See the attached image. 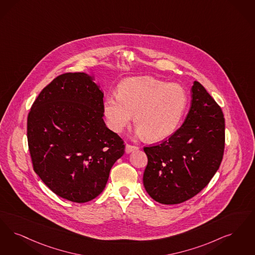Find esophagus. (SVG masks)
I'll return each mask as SVG.
<instances>
[{"label": "esophagus", "instance_id": "1", "mask_svg": "<svg viewBox=\"0 0 255 255\" xmlns=\"http://www.w3.org/2000/svg\"><path fill=\"white\" fill-rule=\"evenodd\" d=\"M136 150H138V147H136V146H132V145H130V144H126V146H125V152L127 153H132V152H134Z\"/></svg>", "mask_w": 255, "mask_h": 255}]
</instances>
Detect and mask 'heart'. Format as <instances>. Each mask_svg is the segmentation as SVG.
Instances as JSON below:
<instances>
[{
	"mask_svg": "<svg viewBox=\"0 0 255 255\" xmlns=\"http://www.w3.org/2000/svg\"><path fill=\"white\" fill-rule=\"evenodd\" d=\"M189 102L182 85L168 83L150 77L131 78L123 81L119 95L107 96L103 112L114 132H122L132 120L136 133L159 141L171 136L183 119Z\"/></svg>",
	"mask_w": 255,
	"mask_h": 255,
	"instance_id": "b5f03b06",
	"label": "heart"
}]
</instances>
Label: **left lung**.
Listing matches in <instances>:
<instances>
[{
	"label": "left lung",
	"instance_id": "obj_1",
	"mask_svg": "<svg viewBox=\"0 0 255 255\" xmlns=\"http://www.w3.org/2000/svg\"><path fill=\"white\" fill-rule=\"evenodd\" d=\"M181 127L161 144L145 147L143 185L156 202L182 203L202 191L223 158L225 120L221 108L198 82Z\"/></svg>",
	"mask_w": 255,
	"mask_h": 255
}]
</instances>
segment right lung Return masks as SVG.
Here are the masks:
<instances>
[{
	"label": "right lung",
	"mask_w": 255,
	"mask_h": 255,
	"mask_svg": "<svg viewBox=\"0 0 255 255\" xmlns=\"http://www.w3.org/2000/svg\"><path fill=\"white\" fill-rule=\"evenodd\" d=\"M103 92L87 73L54 79L33 103L27 140L34 171L54 194L76 203L104 190L123 139L103 121Z\"/></svg>",
	"instance_id": "obj_1"
}]
</instances>
